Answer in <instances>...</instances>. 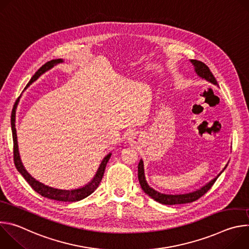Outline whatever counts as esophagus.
Instances as JSON below:
<instances>
[{
	"label": "esophagus",
	"instance_id": "1",
	"mask_svg": "<svg viewBox=\"0 0 249 249\" xmlns=\"http://www.w3.org/2000/svg\"><path fill=\"white\" fill-rule=\"evenodd\" d=\"M138 139H139V136L137 135V134H131V136L129 137V141L131 142V143H135L136 141H138Z\"/></svg>",
	"mask_w": 249,
	"mask_h": 249
}]
</instances>
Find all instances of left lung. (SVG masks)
I'll return each mask as SVG.
<instances>
[{
    "instance_id": "8db88e82",
    "label": "left lung",
    "mask_w": 249,
    "mask_h": 249,
    "mask_svg": "<svg viewBox=\"0 0 249 249\" xmlns=\"http://www.w3.org/2000/svg\"><path fill=\"white\" fill-rule=\"evenodd\" d=\"M190 62L192 63V65L194 66L195 69V72L196 74L210 82L213 85H216L218 86L217 80L215 79L214 75L212 74V72L210 71L209 67L204 64L201 61L198 60H190ZM228 166V164L225 166V168L222 170V172L226 169V167ZM221 172V173H222ZM221 173H219L214 179L211 180L209 183H207L205 186L201 187L200 189L190 192V193H185V194H175V195H171V194H163L160 193L155 189H153L152 187L149 186V184L147 183L146 180V177H145V171H144V161L143 160H140L139 165H138V179L139 182L141 184L142 189L144 190V192L146 194H148L150 197H152L154 200H156L157 202L160 203V204H164V205H175V204H186V203H191L194 202L196 200H198L200 197H202L205 193L208 192V190L211 189V187L214 185V183L216 182V180L218 179V177L221 175Z\"/></svg>"
}]
</instances>
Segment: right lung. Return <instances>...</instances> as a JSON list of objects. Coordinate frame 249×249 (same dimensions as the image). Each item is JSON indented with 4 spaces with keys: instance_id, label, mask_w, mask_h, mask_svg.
<instances>
[{
    "instance_id": "right-lung-1",
    "label": "right lung",
    "mask_w": 249,
    "mask_h": 249,
    "mask_svg": "<svg viewBox=\"0 0 249 249\" xmlns=\"http://www.w3.org/2000/svg\"><path fill=\"white\" fill-rule=\"evenodd\" d=\"M63 59H55V60H51L47 63H45L42 67H40L38 69V71L35 73L32 78L30 79L29 83L26 85V88L31 85L34 81H36L41 75H43L45 72H47L48 70L52 69L54 66L63 63ZM25 88V89H26ZM18 103V99L17 101V105ZM17 108V106H16ZM16 109L13 110L12 113V119H11V124H12V132H13V140H14V161H15V165L17 167V169L18 170V172L23 176V178L27 181V183L31 186V188L36 191L38 194H40L43 197H46L48 199H53L56 201H62V202H77L80 201L82 199H85L86 197L89 196L92 192H94V190L98 187L102 176L106 167V164H107L110 157H111V153H109L107 156H106L103 160L101 161L95 175L93 178L91 179L90 182H89L87 185H85L84 187L78 188V189H72V190H65V189H57V188H53L50 187L48 185H45L41 182H39L38 180H36L32 177L27 170L24 168L21 160H20V157H19V153H18V137H17V130H16Z\"/></svg>"
}]
</instances>
